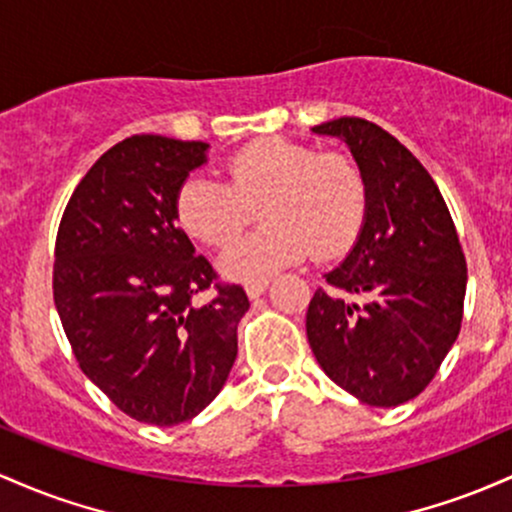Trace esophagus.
Here are the masks:
<instances>
[{"label":"esophagus","mask_w":512,"mask_h":512,"mask_svg":"<svg viewBox=\"0 0 512 512\" xmlns=\"http://www.w3.org/2000/svg\"><path fill=\"white\" fill-rule=\"evenodd\" d=\"M266 287H268V280L266 278L254 280V283H246V295H249L251 300H254V297L263 295V292H266Z\"/></svg>","instance_id":"34e87169"}]
</instances>
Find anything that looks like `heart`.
<instances>
[{"label": "heart", "instance_id": "b5f03b06", "mask_svg": "<svg viewBox=\"0 0 512 512\" xmlns=\"http://www.w3.org/2000/svg\"><path fill=\"white\" fill-rule=\"evenodd\" d=\"M225 181L191 176L176 195V217L208 246L232 244L261 205L266 222L220 258L234 280H263L309 254L333 256L358 237L367 188L360 166L343 152L263 137L225 159Z\"/></svg>", "mask_w": 512, "mask_h": 512}]
</instances>
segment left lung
<instances>
[{
    "label": "left lung",
    "instance_id": "obj_1",
    "mask_svg": "<svg viewBox=\"0 0 512 512\" xmlns=\"http://www.w3.org/2000/svg\"><path fill=\"white\" fill-rule=\"evenodd\" d=\"M365 176L360 237L324 275L307 309L321 370L370 406H399L428 387L462 329L467 261L455 222L423 164L380 125L336 118Z\"/></svg>",
    "mask_w": 512,
    "mask_h": 512
}]
</instances>
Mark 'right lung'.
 <instances>
[{
  "label": "right lung",
  "instance_id": "add662e5",
  "mask_svg": "<svg viewBox=\"0 0 512 512\" xmlns=\"http://www.w3.org/2000/svg\"><path fill=\"white\" fill-rule=\"evenodd\" d=\"M205 142L132 135L86 171L62 212L53 295L74 358L130 418L191 421L225 387L237 358L244 287L217 283L176 225V195ZM215 286L208 305L198 291Z\"/></svg>",
  "mask_w": 512,
  "mask_h": 512
}]
</instances>
